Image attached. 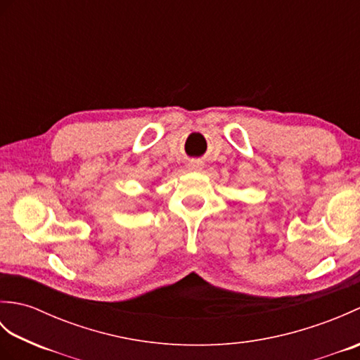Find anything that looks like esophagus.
Listing matches in <instances>:
<instances>
[{
	"mask_svg": "<svg viewBox=\"0 0 360 360\" xmlns=\"http://www.w3.org/2000/svg\"><path fill=\"white\" fill-rule=\"evenodd\" d=\"M187 167H188V170L201 172L202 168H204V162H202V160H190Z\"/></svg>",
	"mask_w": 360,
	"mask_h": 360,
	"instance_id": "esophagus-1",
	"label": "esophagus"
}]
</instances>
